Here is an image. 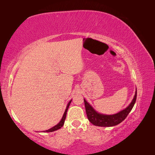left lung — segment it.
I'll use <instances>...</instances> for the list:
<instances>
[{"mask_svg": "<svg viewBox=\"0 0 155 155\" xmlns=\"http://www.w3.org/2000/svg\"><path fill=\"white\" fill-rule=\"evenodd\" d=\"M136 98H137V90L135 91L134 98L133 99L132 102H131L129 105L125 109L114 115H103L98 114L84 99L85 111L87 118L91 124L95 126H98V127H113V126L118 124L120 123H121L123 120H125L128 114L132 110L135 103Z\"/></svg>", "mask_w": 155, "mask_h": 155, "instance_id": "obj_1", "label": "left lung"}]
</instances>
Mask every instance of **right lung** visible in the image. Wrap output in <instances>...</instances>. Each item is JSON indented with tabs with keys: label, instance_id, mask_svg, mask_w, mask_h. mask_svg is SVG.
<instances>
[{
	"label": "right lung",
	"instance_id": "obj_1",
	"mask_svg": "<svg viewBox=\"0 0 155 155\" xmlns=\"http://www.w3.org/2000/svg\"><path fill=\"white\" fill-rule=\"evenodd\" d=\"M71 101H72V100L69 102V103H68V105H67V107H66V109H65V111L64 112V115H63V117H62V118L61 120V121H60L56 126H54V127H53L52 128H50V129H48V130H44V132H52V131H54V130H57L59 129L60 128H61L63 126H64V122H65V117H66V114H67V111H68V107H69L70 103H71Z\"/></svg>",
	"mask_w": 155,
	"mask_h": 155
}]
</instances>
